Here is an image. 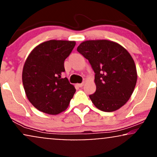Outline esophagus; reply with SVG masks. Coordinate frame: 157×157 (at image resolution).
I'll list each match as a JSON object with an SVG mask.
<instances>
[{
    "mask_svg": "<svg viewBox=\"0 0 157 157\" xmlns=\"http://www.w3.org/2000/svg\"><path fill=\"white\" fill-rule=\"evenodd\" d=\"M77 86H78V87H80V88H82V86H84V83H83V82H82V83H79V84H77Z\"/></svg>",
    "mask_w": 157,
    "mask_h": 157,
    "instance_id": "34e87169",
    "label": "esophagus"
}]
</instances>
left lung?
Returning <instances> with one entry per match:
<instances>
[{
  "mask_svg": "<svg viewBox=\"0 0 157 157\" xmlns=\"http://www.w3.org/2000/svg\"><path fill=\"white\" fill-rule=\"evenodd\" d=\"M77 50L89 60L95 73L96 91L89 96L95 107L111 112L125 105L137 80L136 68L130 53L109 40L83 41Z\"/></svg>",
  "mask_w": 157,
  "mask_h": 157,
  "instance_id": "left-lung-1",
  "label": "left lung"
}]
</instances>
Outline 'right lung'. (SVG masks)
I'll list each match as a JSON object with an SVG mask.
<instances>
[{
  "label": "right lung",
  "instance_id": "1",
  "mask_svg": "<svg viewBox=\"0 0 157 157\" xmlns=\"http://www.w3.org/2000/svg\"><path fill=\"white\" fill-rule=\"evenodd\" d=\"M75 41L50 40L37 45L27 57L22 81L29 101L42 112L58 114L68 108L76 89L66 77L64 61Z\"/></svg>",
  "mask_w": 157,
  "mask_h": 157
}]
</instances>
